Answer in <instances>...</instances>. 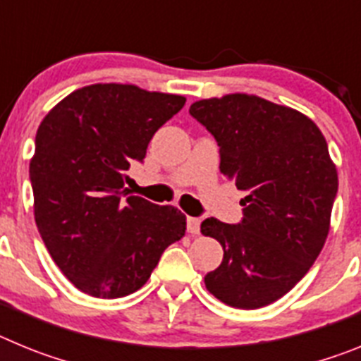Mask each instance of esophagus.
<instances>
[{
  "label": "esophagus",
  "instance_id": "34e87169",
  "mask_svg": "<svg viewBox=\"0 0 361 361\" xmlns=\"http://www.w3.org/2000/svg\"><path fill=\"white\" fill-rule=\"evenodd\" d=\"M186 228L190 235H199L200 233V219L199 216H188Z\"/></svg>",
  "mask_w": 361,
  "mask_h": 361
}]
</instances>
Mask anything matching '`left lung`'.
Segmentation results:
<instances>
[{
    "mask_svg": "<svg viewBox=\"0 0 361 361\" xmlns=\"http://www.w3.org/2000/svg\"><path fill=\"white\" fill-rule=\"evenodd\" d=\"M190 114L215 137L220 171L245 195L238 224H200L224 250L206 288L231 307L269 305L304 279L329 233L338 173L325 137L304 114L257 95L202 99Z\"/></svg>",
    "mask_w": 361,
    "mask_h": 361,
    "instance_id": "left-lung-1",
    "label": "left lung"
}]
</instances>
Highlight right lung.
<instances>
[{
  "mask_svg": "<svg viewBox=\"0 0 361 361\" xmlns=\"http://www.w3.org/2000/svg\"><path fill=\"white\" fill-rule=\"evenodd\" d=\"M183 95L133 85H90L52 108L30 161L34 216L63 275L97 298H121L148 282L186 216L128 197L126 170L142 162L153 133L180 111Z\"/></svg>",
  "mask_w": 361,
  "mask_h": 361,
  "instance_id": "add662e5",
  "label": "right lung"
}]
</instances>
